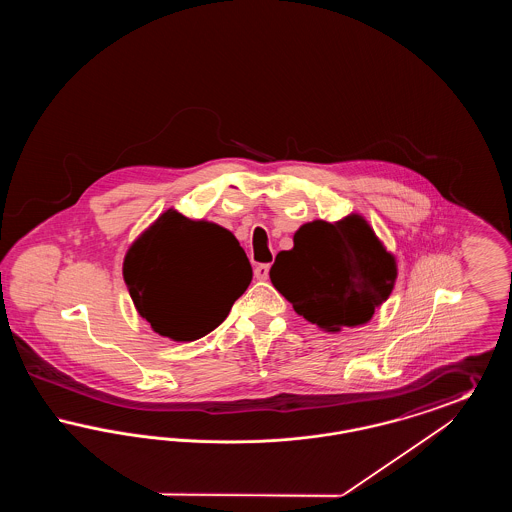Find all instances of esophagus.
Returning a JSON list of instances; mask_svg holds the SVG:
<instances>
[{
  "label": "esophagus",
  "mask_w": 512,
  "mask_h": 512,
  "mask_svg": "<svg viewBox=\"0 0 512 512\" xmlns=\"http://www.w3.org/2000/svg\"><path fill=\"white\" fill-rule=\"evenodd\" d=\"M268 270H270V265H268V263H261V265H257V267H255V278H257V280H267Z\"/></svg>",
  "instance_id": "esophagus-1"
}]
</instances>
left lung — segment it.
Wrapping results in <instances>:
<instances>
[{
  "mask_svg": "<svg viewBox=\"0 0 512 512\" xmlns=\"http://www.w3.org/2000/svg\"><path fill=\"white\" fill-rule=\"evenodd\" d=\"M395 261L359 215L336 224L315 220L280 251L270 280L297 315L328 332L366 324L388 299Z\"/></svg>",
  "mask_w": 512,
  "mask_h": 512,
  "instance_id": "obj_1",
  "label": "left lung"
}]
</instances>
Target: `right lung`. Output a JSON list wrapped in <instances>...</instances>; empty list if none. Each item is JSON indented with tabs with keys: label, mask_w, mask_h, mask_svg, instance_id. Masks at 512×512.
Returning <instances> with one entry per match:
<instances>
[{
	"label": "right lung",
	"mask_w": 512,
	"mask_h": 512,
	"mask_svg": "<svg viewBox=\"0 0 512 512\" xmlns=\"http://www.w3.org/2000/svg\"><path fill=\"white\" fill-rule=\"evenodd\" d=\"M251 278L249 259L226 228L172 209L124 259V282L138 313L157 334L176 341L213 332Z\"/></svg>",
	"instance_id": "1"
}]
</instances>
